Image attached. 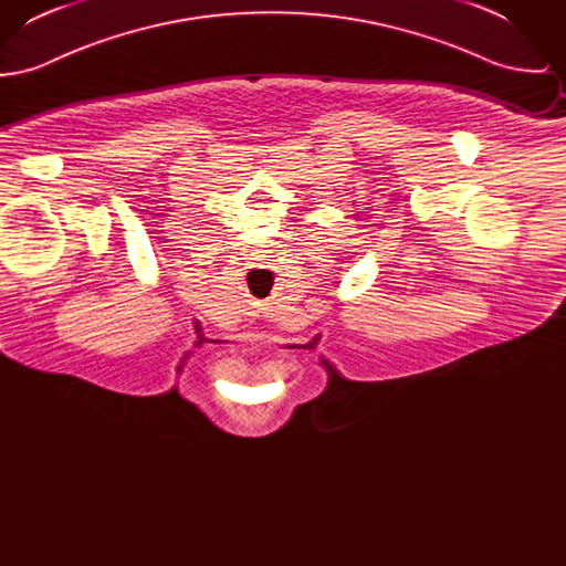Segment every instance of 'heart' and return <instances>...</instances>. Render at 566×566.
<instances>
[{
  "instance_id": "1",
  "label": "heart",
  "mask_w": 566,
  "mask_h": 566,
  "mask_svg": "<svg viewBox=\"0 0 566 566\" xmlns=\"http://www.w3.org/2000/svg\"><path fill=\"white\" fill-rule=\"evenodd\" d=\"M231 371H233V374H240V376H248V374H250V371H252V365H250V363H248V360H233V363H231Z\"/></svg>"
}]
</instances>
